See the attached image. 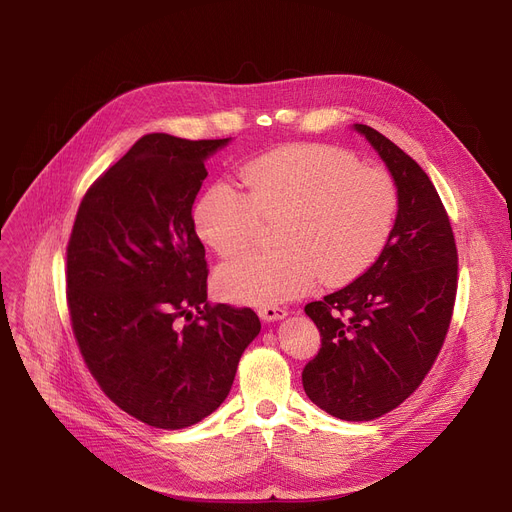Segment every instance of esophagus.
<instances>
[{
	"label": "esophagus",
	"instance_id": "34e87169",
	"mask_svg": "<svg viewBox=\"0 0 512 512\" xmlns=\"http://www.w3.org/2000/svg\"><path fill=\"white\" fill-rule=\"evenodd\" d=\"M286 315H288V311L282 309V307H263V309H259V317L263 321H278V319H284Z\"/></svg>",
	"mask_w": 512,
	"mask_h": 512
}]
</instances>
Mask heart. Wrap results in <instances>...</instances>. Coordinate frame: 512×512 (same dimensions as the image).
<instances>
[{
	"instance_id": "1",
	"label": "heart",
	"mask_w": 512,
	"mask_h": 512,
	"mask_svg": "<svg viewBox=\"0 0 512 512\" xmlns=\"http://www.w3.org/2000/svg\"><path fill=\"white\" fill-rule=\"evenodd\" d=\"M247 195L228 182L207 188L193 220L207 247L222 257L251 247L261 220H282V249L249 253L215 274L224 299L270 307L297 299L319 278L340 286L367 272L392 234L398 193L388 172L363 168L348 151L288 145L242 168Z\"/></svg>"
}]
</instances>
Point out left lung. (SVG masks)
<instances>
[{"mask_svg": "<svg viewBox=\"0 0 512 512\" xmlns=\"http://www.w3.org/2000/svg\"><path fill=\"white\" fill-rule=\"evenodd\" d=\"M378 151L398 193L384 251L369 270L305 307L321 348L303 369L311 402L344 421H371L409 398L444 344L454 297V234L436 186L382 132L353 124Z\"/></svg>", "mask_w": 512, "mask_h": 512, "instance_id": "1", "label": "left lung"}]
</instances>
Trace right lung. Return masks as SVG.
Returning a JSON list of instances; mask_svg holds the SVG:
<instances>
[{"label":"right lung","mask_w":512,"mask_h":512,"mask_svg":"<svg viewBox=\"0 0 512 512\" xmlns=\"http://www.w3.org/2000/svg\"><path fill=\"white\" fill-rule=\"evenodd\" d=\"M230 139L153 132L95 180L68 242V307L101 390L139 421L182 429L226 400L255 311L207 303L193 203Z\"/></svg>","instance_id":"obj_1"}]
</instances>
